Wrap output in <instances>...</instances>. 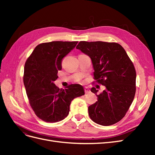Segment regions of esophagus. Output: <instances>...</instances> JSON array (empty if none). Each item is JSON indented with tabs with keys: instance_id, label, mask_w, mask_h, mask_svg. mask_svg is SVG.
I'll return each mask as SVG.
<instances>
[{
	"instance_id": "esophagus-1",
	"label": "esophagus",
	"mask_w": 155,
	"mask_h": 155,
	"mask_svg": "<svg viewBox=\"0 0 155 155\" xmlns=\"http://www.w3.org/2000/svg\"><path fill=\"white\" fill-rule=\"evenodd\" d=\"M90 92H91V91H90V90H89L88 87H85V92L86 94H87V93H89Z\"/></svg>"
}]
</instances>
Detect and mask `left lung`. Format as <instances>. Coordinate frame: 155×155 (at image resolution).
<instances>
[{
    "label": "left lung",
    "instance_id": "8db88e82",
    "mask_svg": "<svg viewBox=\"0 0 155 155\" xmlns=\"http://www.w3.org/2000/svg\"><path fill=\"white\" fill-rule=\"evenodd\" d=\"M76 48L91 58L94 79L105 87L97 101L88 107L91 120L101 125L118 122L125 116L136 92V70L125 50L116 43L80 41Z\"/></svg>",
    "mask_w": 155,
    "mask_h": 155
}]
</instances>
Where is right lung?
<instances>
[{
    "mask_svg": "<svg viewBox=\"0 0 155 155\" xmlns=\"http://www.w3.org/2000/svg\"><path fill=\"white\" fill-rule=\"evenodd\" d=\"M78 41H52L37 45L25 65L23 81L26 94L36 116L46 122L55 123L68 115L71 101L85 94L83 87L72 84L59 89L54 84L62 68L63 58Z\"/></svg>",
    "mask_w": 155,
    "mask_h": 155,
    "instance_id": "right-lung-1",
    "label": "right lung"
}]
</instances>
